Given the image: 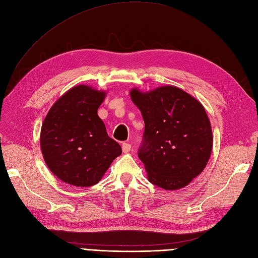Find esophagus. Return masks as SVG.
Segmentation results:
<instances>
[{
    "label": "esophagus",
    "mask_w": 258,
    "mask_h": 258,
    "mask_svg": "<svg viewBox=\"0 0 258 258\" xmlns=\"http://www.w3.org/2000/svg\"><path fill=\"white\" fill-rule=\"evenodd\" d=\"M131 148H132V146L130 144H127V142H123L122 144V151L124 152V153H127V152H130Z\"/></svg>",
    "instance_id": "1"
}]
</instances>
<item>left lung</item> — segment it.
<instances>
[{"label": "left lung", "mask_w": 258, "mask_h": 258, "mask_svg": "<svg viewBox=\"0 0 258 258\" xmlns=\"http://www.w3.org/2000/svg\"><path fill=\"white\" fill-rule=\"evenodd\" d=\"M131 98L142 113L145 132L138 157L150 182L166 190L187 186L211 157L213 133L203 105L174 86Z\"/></svg>", "instance_id": "left-lung-1"}]
</instances>
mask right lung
I'll return each mask as SVG.
<instances>
[{
  "mask_svg": "<svg viewBox=\"0 0 258 258\" xmlns=\"http://www.w3.org/2000/svg\"><path fill=\"white\" fill-rule=\"evenodd\" d=\"M104 98L103 91L76 86L56 101L43 121L40 145L45 164L67 184L89 187L99 183L122 153L98 116Z\"/></svg>",
  "mask_w": 258,
  "mask_h": 258,
  "instance_id": "obj_1",
  "label": "right lung"
}]
</instances>
